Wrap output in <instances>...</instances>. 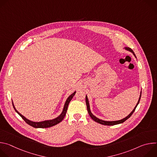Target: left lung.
I'll return each mask as SVG.
<instances>
[{
	"instance_id": "obj_1",
	"label": "left lung",
	"mask_w": 157,
	"mask_h": 157,
	"mask_svg": "<svg viewBox=\"0 0 157 157\" xmlns=\"http://www.w3.org/2000/svg\"><path fill=\"white\" fill-rule=\"evenodd\" d=\"M125 48L127 50H128V51H130V52H132V53L133 54V55L136 57L135 53H134V52H133V50H132L131 48H128H128H127V47H125ZM141 94H142V92L140 93V98H139V101H138V102H137L136 106L135 107H134L133 110L132 111V113H131L128 116H127L126 117L124 118V119H122V120L116 121H102V120L99 119L98 118H97L96 117H95V116L91 113V110H90V107H89V104L88 99H87V96H86V106H87V111H88V113H89V116H90V117H91V119H92L93 121H94L95 122H98V123H99V124H102V125H117V124H119L123 123V122H125L126 120H127V119L132 115V114L133 113V112L135 111V110H136V109L137 105L139 104V102H140V98H141Z\"/></svg>"
}]
</instances>
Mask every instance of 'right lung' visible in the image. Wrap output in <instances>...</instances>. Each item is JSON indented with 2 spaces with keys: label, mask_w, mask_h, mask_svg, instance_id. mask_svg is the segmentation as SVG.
<instances>
[{
  "label": "right lung",
  "mask_w": 157,
  "mask_h": 157,
  "mask_svg": "<svg viewBox=\"0 0 157 157\" xmlns=\"http://www.w3.org/2000/svg\"><path fill=\"white\" fill-rule=\"evenodd\" d=\"M75 94H76V91L74 92L71 95H70L68 97V99H67V100H66V102L64 104V106L63 112L61 113V114H60V116H59L56 119H54L50 120V121H44L39 122H32L31 121H29L27 119H26L24 116H22L20 113H19L16 110V109H15V106H14V105L13 104V102H12V105H13V107L15 110L18 113V114L22 119H23L25 121V122L27 124H28L29 125H30L32 127H35V128H48V127H50L54 126V125L59 124L60 122H61L63 121V119H64V116L66 115V112H67V109H68V104L70 102V101H71L72 98H73V96H75Z\"/></svg>",
  "instance_id": "right-lung-1"
}]
</instances>
